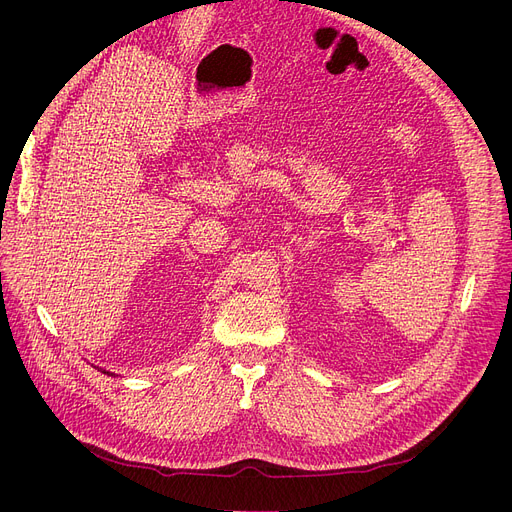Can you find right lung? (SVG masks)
Here are the masks:
<instances>
[{
	"label": "right lung",
	"mask_w": 512,
	"mask_h": 512,
	"mask_svg": "<svg viewBox=\"0 0 512 512\" xmlns=\"http://www.w3.org/2000/svg\"><path fill=\"white\" fill-rule=\"evenodd\" d=\"M103 373H107V371H103Z\"/></svg>",
	"instance_id": "1"
}]
</instances>
